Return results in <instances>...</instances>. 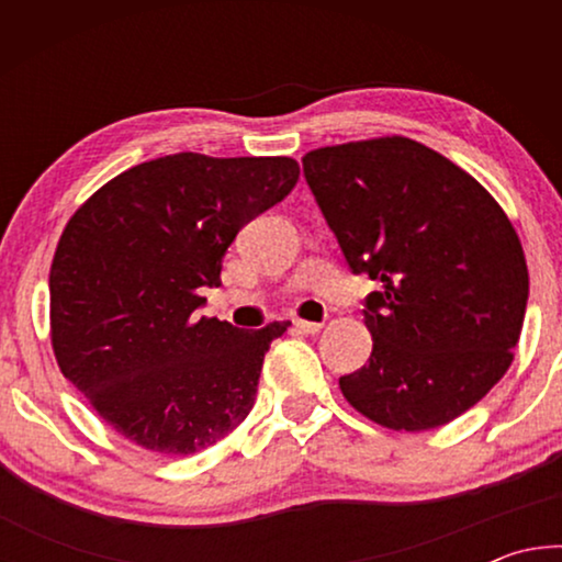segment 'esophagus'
I'll return each instance as SVG.
<instances>
[{
  "instance_id": "1",
  "label": "esophagus",
  "mask_w": 562,
  "mask_h": 562,
  "mask_svg": "<svg viewBox=\"0 0 562 562\" xmlns=\"http://www.w3.org/2000/svg\"><path fill=\"white\" fill-rule=\"evenodd\" d=\"M294 327H297L300 331H304V335H317V331L322 329V322H307V319H294Z\"/></svg>"
}]
</instances>
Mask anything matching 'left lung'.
I'll return each instance as SVG.
<instances>
[{
	"mask_svg": "<svg viewBox=\"0 0 562 562\" xmlns=\"http://www.w3.org/2000/svg\"><path fill=\"white\" fill-rule=\"evenodd\" d=\"M304 178L367 297L372 357L339 389L394 431L453 422L508 372L528 302L516 227L479 180L404 136L310 150Z\"/></svg>",
	"mask_w": 562,
	"mask_h": 562,
	"instance_id": "8db88e82",
	"label": "left lung"
}]
</instances>
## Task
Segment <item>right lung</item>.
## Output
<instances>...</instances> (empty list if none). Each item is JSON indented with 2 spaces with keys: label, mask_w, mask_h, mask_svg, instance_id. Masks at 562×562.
I'll return each mask as SVG.
<instances>
[{
  "label": "right lung",
  "mask_w": 562,
  "mask_h": 562,
  "mask_svg": "<svg viewBox=\"0 0 562 562\" xmlns=\"http://www.w3.org/2000/svg\"><path fill=\"white\" fill-rule=\"evenodd\" d=\"M300 178L288 156L173 154L123 170L66 223L49 272L61 374L123 439L188 456L250 414L270 341L290 322L240 329L198 317L240 227Z\"/></svg>",
  "instance_id": "right-lung-1"
}]
</instances>
